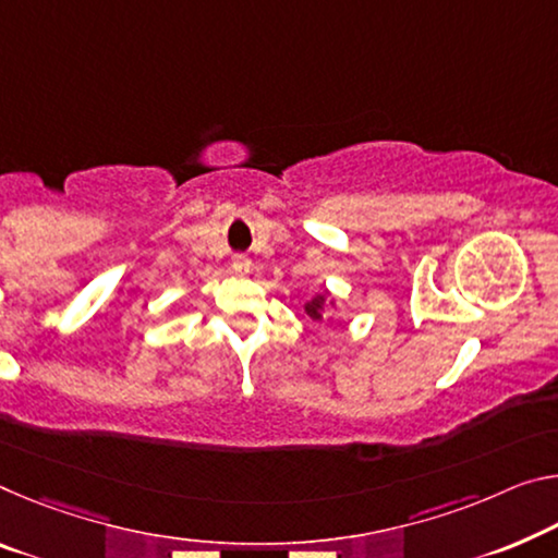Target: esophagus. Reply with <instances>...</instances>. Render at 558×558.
I'll return each instance as SVG.
<instances>
[{
  "mask_svg": "<svg viewBox=\"0 0 558 558\" xmlns=\"http://www.w3.org/2000/svg\"><path fill=\"white\" fill-rule=\"evenodd\" d=\"M231 268L243 276V272L251 270V258H245V255H235L233 263H231Z\"/></svg>",
  "mask_w": 558,
  "mask_h": 558,
  "instance_id": "obj_1",
  "label": "esophagus"
}]
</instances>
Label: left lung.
I'll list each match as a JSON object with an SVG mask.
<instances>
[{"label": "left lung", "mask_w": 558, "mask_h": 558, "mask_svg": "<svg viewBox=\"0 0 558 558\" xmlns=\"http://www.w3.org/2000/svg\"><path fill=\"white\" fill-rule=\"evenodd\" d=\"M330 303H332V300H330ZM325 305H327V293H320V295H315L311 303H305V313L311 315L313 320H323Z\"/></svg>", "instance_id": "1"}]
</instances>
